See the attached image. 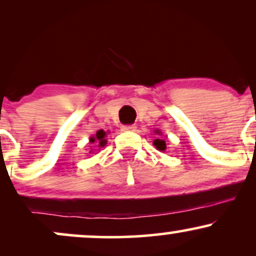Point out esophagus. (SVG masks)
Instances as JSON below:
<instances>
[{
    "instance_id": "esophagus-1",
    "label": "esophagus",
    "mask_w": 256,
    "mask_h": 256,
    "mask_svg": "<svg viewBox=\"0 0 256 256\" xmlns=\"http://www.w3.org/2000/svg\"><path fill=\"white\" fill-rule=\"evenodd\" d=\"M122 131H136L137 126L136 125H125L122 126Z\"/></svg>"
}]
</instances>
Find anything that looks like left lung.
<instances>
[{
  "label": "left lung",
  "instance_id": "8db88e82",
  "mask_svg": "<svg viewBox=\"0 0 256 256\" xmlns=\"http://www.w3.org/2000/svg\"><path fill=\"white\" fill-rule=\"evenodd\" d=\"M155 134H156L158 137L156 138V140H152V144H154V146L158 149V150L165 152L166 148H167L166 142H165V140H164L162 137H160V136H162V132H161L160 130H155Z\"/></svg>",
  "mask_w": 256,
  "mask_h": 256
}]
</instances>
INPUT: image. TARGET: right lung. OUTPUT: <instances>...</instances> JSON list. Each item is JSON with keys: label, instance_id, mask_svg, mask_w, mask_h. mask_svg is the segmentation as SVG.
<instances>
[{"label": "right lung", "instance_id": "right-lung-1", "mask_svg": "<svg viewBox=\"0 0 256 256\" xmlns=\"http://www.w3.org/2000/svg\"><path fill=\"white\" fill-rule=\"evenodd\" d=\"M108 132H106L104 130H98L95 134L90 137L89 140V144H91V149H89V154H94L96 150H100V148H104V146L107 144V137ZM95 148H98V150H95Z\"/></svg>", "mask_w": 256, "mask_h": 256}]
</instances>
